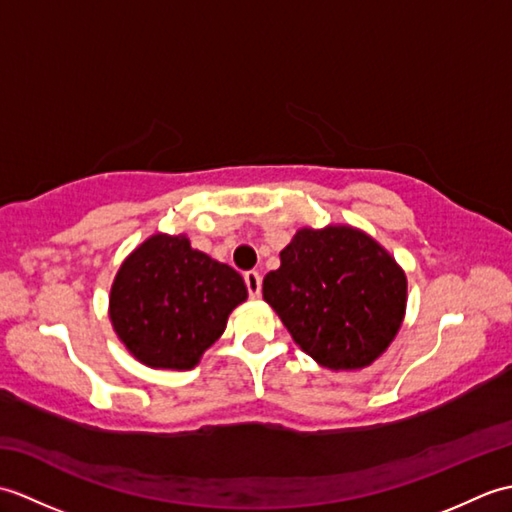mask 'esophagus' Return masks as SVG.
Segmentation results:
<instances>
[{"label":"esophagus","mask_w":512,"mask_h":512,"mask_svg":"<svg viewBox=\"0 0 512 512\" xmlns=\"http://www.w3.org/2000/svg\"><path fill=\"white\" fill-rule=\"evenodd\" d=\"M244 281H246L250 299H259V295H262V275H259L257 270H248L244 275Z\"/></svg>","instance_id":"esophagus-1"}]
</instances>
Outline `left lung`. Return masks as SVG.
Returning <instances> with one entry per match:
<instances>
[{
  "mask_svg": "<svg viewBox=\"0 0 512 512\" xmlns=\"http://www.w3.org/2000/svg\"><path fill=\"white\" fill-rule=\"evenodd\" d=\"M264 277V301L303 352L332 372L383 354L405 319V270L372 235L350 224L303 226Z\"/></svg>",
  "mask_w": 512,
  "mask_h": 512,
  "instance_id": "1",
  "label": "left lung"
}]
</instances>
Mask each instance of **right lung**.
<instances>
[{"label":"right lung","mask_w":512,"mask_h":512,"mask_svg":"<svg viewBox=\"0 0 512 512\" xmlns=\"http://www.w3.org/2000/svg\"><path fill=\"white\" fill-rule=\"evenodd\" d=\"M246 299L237 270L191 248L187 235L156 233L118 268L110 321L138 363L184 372L200 363Z\"/></svg>","instance_id":"obj_1"}]
</instances>
